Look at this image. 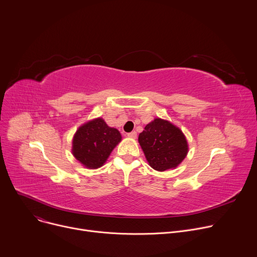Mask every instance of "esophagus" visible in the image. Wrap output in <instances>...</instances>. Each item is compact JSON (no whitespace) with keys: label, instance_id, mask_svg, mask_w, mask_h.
<instances>
[{"label":"esophagus","instance_id":"34e87169","mask_svg":"<svg viewBox=\"0 0 257 257\" xmlns=\"http://www.w3.org/2000/svg\"><path fill=\"white\" fill-rule=\"evenodd\" d=\"M127 136L130 137V138H136V132H135V131H132V132L128 133Z\"/></svg>","mask_w":257,"mask_h":257}]
</instances>
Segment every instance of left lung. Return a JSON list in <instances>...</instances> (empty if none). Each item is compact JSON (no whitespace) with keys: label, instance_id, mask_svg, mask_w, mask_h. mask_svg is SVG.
<instances>
[{"label":"left lung","instance_id":"8db88e82","mask_svg":"<svg viewBox=\"0 0 257 257\" xmlns=\"http://www.w3.org/2000/svg\"><path fill=\"white\" fill-rule=\"evenodd\" d=\"M138 143L150 166L160 172L175 169L189 153L183 132L161 118L154 119L145 127L138 136Z\"/></svg>","mask_w":257,"mask_h":257}]
</instances>
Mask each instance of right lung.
Segmentation results:
<instances>
[{
  "label": "right lung",
  "mask_w": 257,
  "mask_h": 257,
  "mask_svg": "<svg viewBox=\"0 0 257 257\" xmlns=\"http://www.w3.org/2000/svg\"><path fill=\"white\" fill-rule=\"evenodd\" d=\"M122 141L118 129L109 127L102 118L86 122L76 131L72 153L88 169L103 166L112 150Z\"/></svg>",
  "instance_id": "right-lung-1"
}]
</instances>
